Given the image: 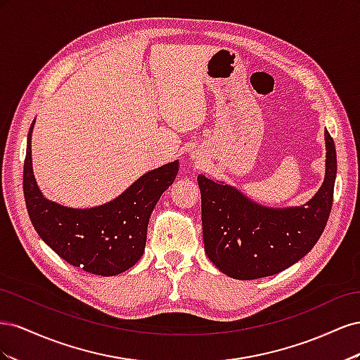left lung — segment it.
Returning a JSON list of instances; mask_svg holds the SVG:
<instances>
[{
  "instance_id": "obj_1",
  "label": "left lung",
  "mask_w": 360,
  "mask_h": 360,
  "mask_svg": "<svg viewBox=\"0 0 360 360\" xmlns=\"http://www.w3.org/2000/svg\"><path fill=\"white\" fill-rule=\"evenodd\" d=\"M326 176L303 205H261L224 181L198 176L204 249L226 276L249 281L276 275L307 255L328 224L336 179V150L324 130Z\"/></svg>"
}]
</instances>
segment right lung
<instances>
[{"label": "right lung", "mask_w": 360, "mask_h": 360, "mask_svg": "<svg viewBox=\"0 0 360 360\" xmlns=\"http://www.w3.org/2000/svg\"><path fill=\"white\" fill-rule=\"evenodd\" d=\"M31 123L24 163V197L34 230L53 252L89 274L115 276L143 257L147 226L160 195L176 180L179 160L146 172L112 201L73 209L48 200L32 172Z\"/></svg>", "instance_id": "1"}]
</instances>
